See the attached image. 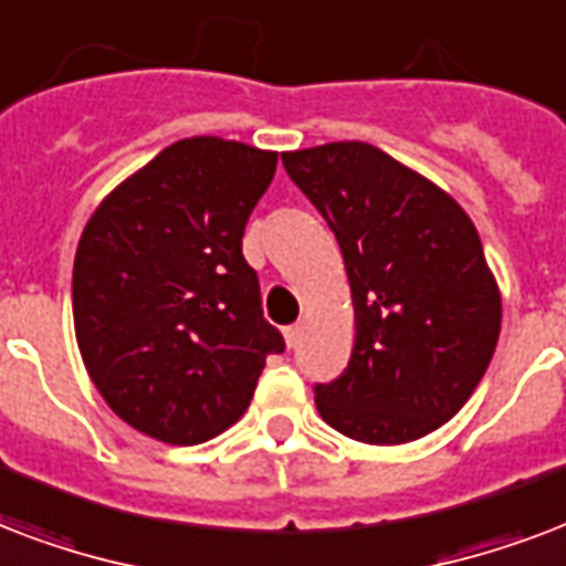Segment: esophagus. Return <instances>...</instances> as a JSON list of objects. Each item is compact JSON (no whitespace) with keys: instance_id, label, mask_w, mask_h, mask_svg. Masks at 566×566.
<instances>
[{"instance_id":"obj_1","label":"esophagus","mask_w":566,"mask_h":566,"mask_svg":"<svg viewBox=\"0 0 566 566\" xmlns=\"http://www.w3.org/2000/svg\"><path fill=\"white\" fill-rule=\"evenodd\" d=\"M301 336H304V324H289V327H286V345H289V348H297Z\"/></svg>"}]
</instances>
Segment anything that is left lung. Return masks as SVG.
I'll return each instance as SVG.
<instances>
[{"instance_id": "1", "label": "left lung", "mask_w": 566, "mask_h": 566, "mask_svg": "<svg viewBox=\"0 0 566 566\" xmlns=\"http://www.w3.org/2000/svg\"><path fill=\"white\" fill-rule=\"evenodd\" d=\"M283 168L336 235L352 283V360L315 384L318 413L369 446L437 431L479 387L502 327L475 223L371 144L283 153Z\"/></svg>"}]
</instances>
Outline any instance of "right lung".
I'll return each mask as SVG.
<instances>
[{"mask_svg": "<svg viewBox=\"0 0 566 566\" xmlns=\"http://www.w3.org/2000/svg\"><path fill=\"white\" fill-rule=\"evenodd\" d=\"M277 153L197 135L170 144L96 206L73 262L85 369L126 424L197 446L248 410L265 357L286 348L262 318L242 235Z\"/></svg>", "mask_w": 566, "mask_h": 566, "instance_id": "obj_1", "label": "right lung"}]
</instances>
